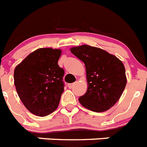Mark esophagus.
<instances>
[{
	"label": "esophagus",
	"instance_id": "obj_1",
	"mask_svg": "<svg viewBox=\"0 0 147 147\" xmlns=\"http://www.w3.org/2000/svg\"><path fill=\"white\" fill-rule=\"evenodd\" d=\"M74 84L75 83H69V84H68V88H69V89H71V88H73V86H74Z\"/></svg>",
	"mask_w": 147,
	"mask_h": 147
}]
</instances>
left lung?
<instances>
[{"instance_id": "8db88e82", "label": "left lung", "mask_w": 147, "mask_h": 147, "mask_svg": "<svg viewBox=\"0 0 147 147\" xmlns=\"http://www.w3.org/2000/svg\"><path fill=\"white\" fill-rule=\"evenodd\" d=\"M71 53L84 63L87 91L79 98L83 107L102 112L113 106L126 86L124 64L105 50L83 45L70 49Z\"/></svg>"}]
</instances>
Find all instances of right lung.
<instances>
[{"mask_svg": "<svg viewBox=\"0 0 147 147\" xmlns=\"http://www.w3.org/2000/svg\"><path fill=\"white\" fill-rule=\"evenodd\" d=\"M61 55V49H38L14 70V85L19 97L37 116L49 115L59 105L64 86V70L57 64Z\"/></svg>", "mask_w": 147, "mask_h": 147, "instance_id": "right-lung-1", "label": "right lung"}]
</instances>
